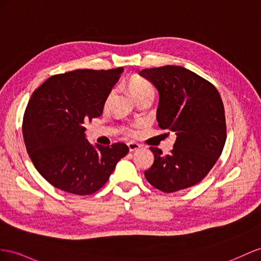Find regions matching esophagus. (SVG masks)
Returning a JSON list of instances; mask_svg holds the SVG:
<instances>
[{"instance_id": "1", "label": "esophagus", "mask_w": 261, "mask_h": 261, "mask_svg": "<svg viewBox=\"0 0 261 261\" xmlns=\"http://www.w3.org/2000/svg\"><path fill=\"white\" fill-rule=\"evenodd\" d=\"M128 148H129L130 152H133V151H137V150H139L140 148H141V145H140L139 143H136V142H129L128 143Z\"/></svg>"}]
</instances>
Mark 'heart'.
I'll return each mask as SVG.
<instances>
[{"mask_svg":"<svg viewBox=\"0 0 261 261\" xmlns=\"http://www.w3.org/2000/svg\"><path fill=\"white\" fill-rule=\"evenodd\" d=\"M129 90L132 93V96L139 100L144 97H152L154 96V88L148 82V80L141 77H135L129 82ZM133 130H128V135H133Z\"/></svg>","mask_w":261,"mask_h":261,"instance_id":"1","label":"heart"}]
</instances>
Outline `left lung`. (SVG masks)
Listing matches in <instances>:
<instances>
[{
    "instance_id": "1",
    "label": "left lung",
    "mask_w": 261,
    "mask_h": 261,
    "mask_svg": "<svg viewBox=\"0 0 261 261\" xmlns=\"http://www.w3.org/2000/svg\"><path fill=\"white\" fill-rule=\"evenodd\" d=\"M139 75L159 91V126L176 135L171 154L150 148L154 162L144 176L164 193L191 188L208 174L224 149L226 120L219 92L181 66L143 69Z\"/></svg>"
}]
</instances>
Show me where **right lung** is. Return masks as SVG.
<instances>
[{
    "instance_id": "1",
    "label": "right lung",
    "mask_w": 261,
    "mask_h": 261,
    "mask_svg": "<svg viewBox=\"0 0 261 261\" xmlns=\"http://www.w3.org/2000/svg\"><path fill=\"white\" fill-rule=\"evenodd\" d=\"M122 71V67L68 71L49 77L33 92L23 118L24 142L39 174L56 189L92 194L128 154L124 143L93 146L84 125L102 115Z\"/></svg>"
}]
</instances>
